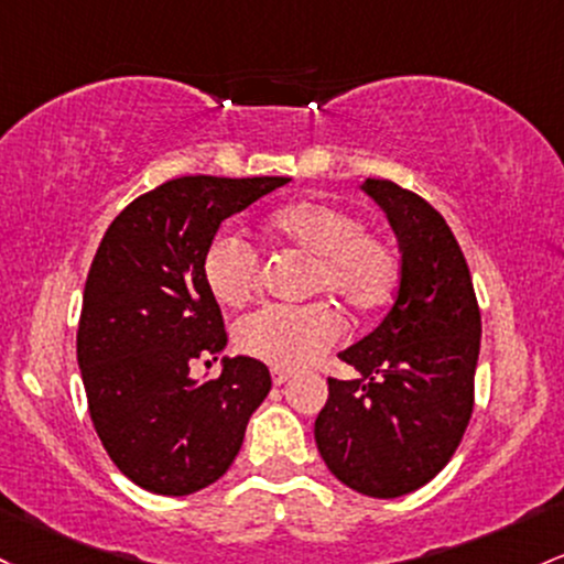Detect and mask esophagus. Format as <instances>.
<instances>
[{
    "mask_svg": "<svg viewBox=\"0 0 564 564\" xmlns=\"http://www.w3.org/2000/svg\"><path fill=\"white\" fill-rule=\"evenodd\" d=\"M270 375H272V382H275V386H283V382L292 380V369L272 367V369H270Z\"/></svg>",
    "mask_w": 564,
    "mask_h": 564,
    "instance_id": "1",
    "label": "esophagus"
}]
</instances>
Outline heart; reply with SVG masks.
Segmentation results:
<instances>
[{"label":"heart","mask_w":564,"mask_h":564,"mask_svg":"<svg viewBox=\"0 0 564 564\" xmlns=\"http://www.w3.org/2000/svg\"><path fill=\"white\" fill-rule=\"evenodd\" d=\"M275 246L311 257L305 294H326L352 315H372L399 286V253L380 235L364 230L356 214L324 200L278 208L264 221ZM262 262L253 246L232 232H216L203 251V281L216 302L240 307L257 292ZM343 337V321L329 302L268 305L235 324V345L246 356L283 369H300L324 356Z\"/></svg>","instance_id":"b5f03b06"}]
</instances>
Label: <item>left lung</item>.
<instances>
[{"instance_id": "8db88e82", "label": "left lung", "mask_w": 564, "mask_h": 564, "mask_svg": "<svg viewBox=\"0 0 564 564\" xmlns=\"http://www.w3.org/2000/svg\"><path fill=\"white\" fill-rule=\"evenodd\" d=\"M364 192L380 203L399 238V289L382 324L339 352L361 377H329L315 444L350 490L399 498L429 485L468 429L481 315L444 216L388 178H367Z\"/></svg>"}]
</instances>
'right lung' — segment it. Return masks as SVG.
<instances>
[{
    "label": "right lung",
    "instance_id": "1",
    "mask_svg": "<svg viewBox=\"0 0 564 564\" xmlns=\"http://www.w3.org/2000/svg\"><path fill=\"white\" fill-rule=\"evenodd\" d=\"M286 176H182L122 208L93 257L77 329L93 429L111 463L158 495H189L232 466L270 369L225 358L197 386L195 358L225 348L203 251L227 216L283 187Z\"/></svg>",
    "mask_w": 564,
    "mask_h": 564
}]
</instances>
